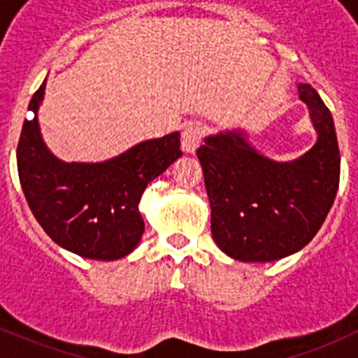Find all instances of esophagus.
<instances>
[{"mask_svg": "<svg viewBox=\"0 0 358 358\" xmlns=\"http://www.w3.org/2000/svg\"><path fill=\"white\" fill-rule=\"evenodd\" d=\"M204 132H206V129L201 122H189L181 134L182 150L195 152V148L201 145L202 138H204Z\"/></svg>", "mask_w": 358, "mask_h": 358, "instance_id": "1", "label": "esophagus"}]
</instances>
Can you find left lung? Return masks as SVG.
I'll use <instances>...</instances> for the list:
<instances>
[{"label":"left lung","mask_w":358,"mask_h":358,"mask_svg":"<svg viewBox=\"0 0 358 358\" xmlns=\"http://www.w3.org/2000/svg\"><path fill=\"white\" fill-rule=\"evenodd\" d=\"M297 91L319 134L299 159H267L242 132L210 136L197 148L211 235L235 260L274 262L303 249L317 235L337 195L341 154L334 118L312 85L299 84Z\"/></svg>","instance_id":"obj_1"}]
</instances>
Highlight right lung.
I'll list each match as a JSON object with an SVG mask.
<instances>
[{
    "label": "right lung",
    "instance_id": "add662e5",
    "mask_svg": "<svg viewBox=\"0 0 358 358\" xmlns=\"http://www.w3.org/2000/svg\"><path fill=\"white\" fill-rule=\"evenodd\" d=\"M46 80L34 93V115ZM181 136L136 145L103 163H62L43 143L34 120H24L17 143V172L31 213L61 248L91 260H118L134 251L145 231L138 204L152 179L182 156Z\"/></svg>",
    "mask_w": 358,
    "mask_h": 358
}]
</instances>
